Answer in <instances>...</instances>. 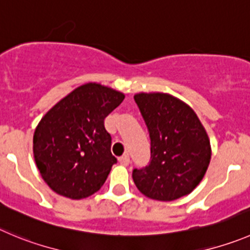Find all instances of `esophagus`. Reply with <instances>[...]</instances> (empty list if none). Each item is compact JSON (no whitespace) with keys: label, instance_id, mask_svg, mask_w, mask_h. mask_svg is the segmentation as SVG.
Listing matches in <instances>:
<instances>
[{"label":"esophagus","instance_id":"1","mask_svg":"<svg viewBox=\"0 0 250 250\" xmlns=\"http://www.w3.org/2000/svg\"><path fill=\"white\" fill-rule=\"evenodd\" d=\"M119 162H120L123 166H127V165H129V163H130L129 154H124V156H121L120 158H119Z\"/></svg>","mask_w":250,"mask_h":250}]
</instances>
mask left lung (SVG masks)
Masks as SVG:
<instances>
[{
	"label": "left lung",
	"mask_w": 250,
	"mask_h": 250,
	"mask_svg": "<svg viewBox=\"0 0 250 250\" xmlns=\"http://www.w3.org/2000/svg\"><path fill=\"white\" fill-rule=\"evenodd\" d=\"M151 139V158L132 170L137 189L147 198L172 201L190 194L211 159L208 134L191 108L166 93L134 97Z\"/></svg>",
	"instance_id": "left-lung-1"
}]
</instances>
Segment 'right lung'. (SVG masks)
<instances>
[{
    "label": "right lung",
    "instance_id": "right-lung-1",
    "mask_svg": "<svg viewBox=\"0 0 250 250\" xmlns=\"http://www.w3.org/2000/svg\"><path fill=\"white\" fill-rule=\"evenodd\" d=\"M125 96L98 83L76 88L40 120L33 152L42 179L58 194L80 200L98 191L116 158L104 119Z\"/></svg>",
    "mask_w": 250,
    "mask_h": 250
}]
</instances>
